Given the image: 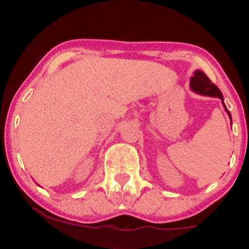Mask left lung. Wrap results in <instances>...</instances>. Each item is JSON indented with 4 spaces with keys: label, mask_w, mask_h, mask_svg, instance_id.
<instances>
[{
    "label": "left lung",
    "mask_w": 249,
    "mask_h": 249,
    "mask_svg": "<svg viewBox=\"0 0 249 249\" xmlns=\"http://www.w3.org/2000/svg\"><path fill=\"white\" fill-rule=\"evenodd\" d=\"M190 88L193 92L198 93V95L207 96V97H215V98L221 99L222 105H224L226 112H227V115L231 119V125H232V116H231L230 111H228L227 107H226L224 103V96H222L221 91L219 90V88L216 87V85H214L213 83L211 82V79L208 78L202 71L200 70L194 71L193 77H191Z\"/></svg>",
    "instance_id": "1"
}]
</instances>
